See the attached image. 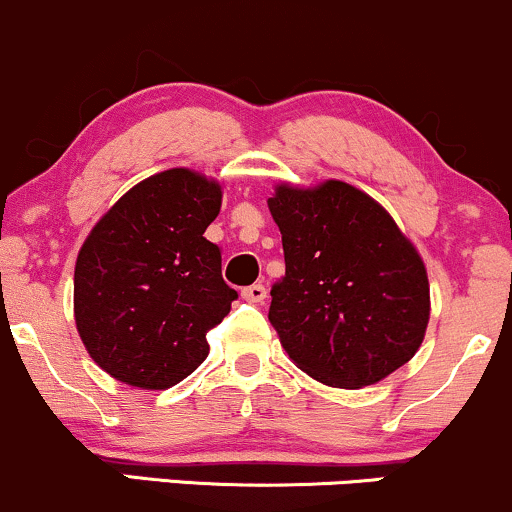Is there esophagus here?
I'll list each match as a JSON object with an SVG mask.
<instances>
[{
    "label": "esophagus",
    "instance_id": "1",
    "mask_svg": "<svg viewBox=\"0 0 512 512\" xmlns=\"http://www.w3.org/2000/svg\"><path fill=\"white\" fill-rule=\"evenodd\" d=\"M243 298L248 303H264V298H267V286L264 284H252V286H245L243 289Z\"/></svg>",
    "mask_w": 512,
    "mask_h": 512
}]
</instances>
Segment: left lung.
Segmentation results:
<instances>
[{
    "label": "left lung",
    "mask_w": 512,
    "mask_h": 512,
    "mask_svg": "<svg viewBox=\"0 0 512 512\" xmlns=\"http://www.w3.org/2000/svg\"><path fill=\"white\" fill-rule=\"evenodd\" d=\"M286 274L269 322L310 378L358 390L419 351L431 315L421 255L395 219L354 185H276L269 197Z\"/></svg>",
    "instance_id": "left-lung-1"
}]
</instances>
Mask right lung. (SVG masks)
I'll list each match as a JSON object with an SVG mask.
<instances>
[{"instance_id":"1","label":"right lung","mask_w":512,"mask_h":512,"mask_svg":"<svg viewBox=\"0 0 512 512\" xmlns=\"http://www.w3.org/2000/svg\"><path fill=\"white\" fill-rule=\"evenodd\" d=\"M219 209V182L170 168L125 192L81 245L76 330L120 383L166 390L209 356L207 332L238 298L204 238Z\"/></svg>"}]
</instances>
